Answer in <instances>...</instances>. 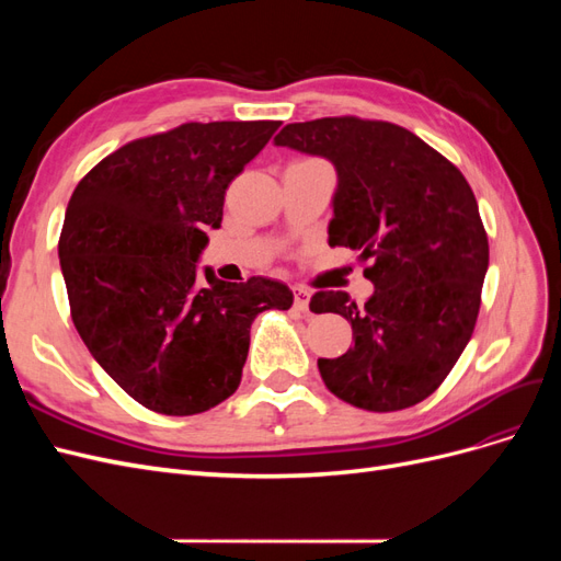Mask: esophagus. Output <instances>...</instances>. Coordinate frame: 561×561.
I'll use <instances>...</instances> for the list:
<instances>
[{"label":"esophagus","instance_id":"obj_1","mask_svg":"<svg viewBox=\"0 0 561 561\" xmlns=\"http://www.w3.org/2000/svg\"><path fill=\"white\" fill-rule=\"evenodd\" d=\"M309 299H311V293L307 290V287H295V309L297 311H309Z\"/></svg>","mask_w":561,"mask_h":561}]
</instances>
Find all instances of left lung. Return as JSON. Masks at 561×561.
Wrapping results in <instances>:
<instances>
[{
	"instance_id": "obj_1",
	"label": "left lung",
	"mask_w": 561,
	"mask_h": 561,
	"mask_svg": "<svg viewBox=\"0 0 561 561\" xmlns=\"http://www.w3.org/2000/svg\"><path fill=\"white\" fill-rule=\"evenodd\" d=\"M336 168L330 245L360 252L375 283L363 307L320 290L313 313L344 316L355 344L318 358L336 398L398 412L435 393L478 322L489 239L458 168L412 130L360 116L287 124L274 140Z\"/></svg>"
}]
</instances>
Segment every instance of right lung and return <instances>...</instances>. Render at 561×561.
Segmentation results:
<instances>
[{
	"label": "right lung",
	"mask_w": 561,
	"mask_h": 561,
	"mask_svg": "<svg viewBox=\"0 0 561 561\" xmlns=\"http://www.w3.org/2000/svg\"><path fill=\"white\" fill-rule=\"evenodd\" d=\"M280 122H190L130 140L83 175L58 241L70 313L98 365L151 412L192 416L241 383L250 325L287 285L225 283L196 262L225 194Z\"/></svg>",
	"instance_id": "right-lung-1"
}]
</instances>
